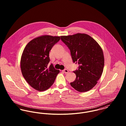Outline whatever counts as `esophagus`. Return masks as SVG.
Instances as JSON below:
<instances>
[{
	"mask_svg": "<svg viewBox=\"0 0 126 126\" xmlns=\"http://www.w3.org/2000/svg\"><path fill=\"white\" fill-rule=\"evenodd\" d=\"M63 71L64 72V73H66H66H68V72H69V71H68V70L67 69H64V70H63Z\"/></svg>",
	"mask_w": 126,
	"mask_h": 126,
	"instance_id": "obj_1",
	"label": "esophagus"
}]
</instances>
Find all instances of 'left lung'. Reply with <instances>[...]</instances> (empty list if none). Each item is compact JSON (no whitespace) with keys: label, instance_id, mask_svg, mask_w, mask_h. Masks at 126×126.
<instances>
[{"label":"left lung","instance_id":"1","mask_svg":"<svg viewBox=\"0 0 126 126\" xmlns=\"http://www.w3.org/2000/svg\"><path fill=\"white\" fill-rule=\"evenodd\" d=\"M61 39L70 50L73 63L79 65L78 69L73 71L76 78L70 83L71 86L79 92L91 90L97 83L103 70L104 59L101 47L86 34L62 36Z\"/></svg>","mask_w":126,"mask_h":126}]
</instances>
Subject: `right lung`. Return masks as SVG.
<instances>
[{"mask_svg": "<svg viewBox=\"0 0 126 126\" xmlns=\"http://www.w3.org/2000/svg\"><path fill=\"white\" fill-rule=\"evenodd\" d=\"M60 40L59 36L36 38L26 46L21 59V69L27 82L34 89L44 91L53 84L60 71L49 66V51Z\"/></svg>", "mask_w": 126, "mask_h": 126, "instance_id": "obj_1", "label": "right lung"}]
</instances>
